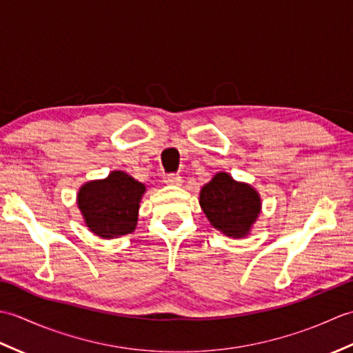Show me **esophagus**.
Returning a JSON list of instances; mask_svg holds the SVG:
<instances>
[{
  "mask_svg": "<svg viewBox=\"0 0 353 353\" xmlns=\"http://www.w3.org/2000/svg\"><path fill=\"white\" fill-rule=\"evenodd\" d=\"M167 185H176V186H179V185H182V177L179 176V174H168L167 177H165V181H163Z\"/></svg>",
  "mask_w": 353,
  "mask_h": 353,
  "instance_id": "obj_1",
  "label": "esophagus"
}]
</instances>
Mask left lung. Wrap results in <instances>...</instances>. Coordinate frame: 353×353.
I'll return each instance as SVG.
<instances>
[{"label": "left lung", "instance_id": "8db88e82", "mask_svg": "<svg viewBox=\"0 0 353 353\" xmlns=\"http://www.w3.org/2000/svg\"><path fill=\"white\" fill-rule=\"evenodd\" d=\"M200 206L209 223L230 238L250 234L261 212V197L253 186L216 172L200 191Z\"/></svg>", "mask_w": 353, "mask_h": 353}]
</instances>
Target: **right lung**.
<instances>
[{
	"label": "right lung",
	"mask_w": 353,
	"mask_h": 353,
	"mask_svg": "<svg viewBox=\"0 0 353 353\" xmlns=\"http://www.w3.org/2000/svg\"><path fill=\"white\" fill-rule=\"evenodd\" d=\"M144 183L124 171H112L106 179L91 181L79 190L77 205L86 226L104 239L132 234L138 223Z\"/></svg>",
	"instance_id": "right-lung-1"
}]
</instances>
